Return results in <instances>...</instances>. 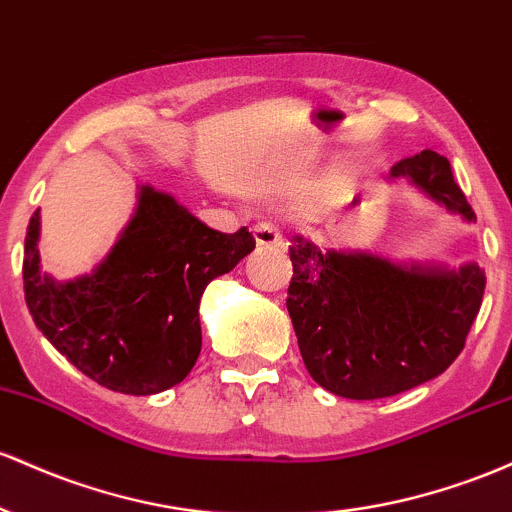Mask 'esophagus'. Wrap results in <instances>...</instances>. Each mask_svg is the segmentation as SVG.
<instances>
[{"label":"esophagus","mask_w":512,"mask_h":512,"mask_svg":"<svg viewBox=\"0 0 512 512\" xmlns=\"http://www.w3.org/2000/svg\"><path fill=\"white\" fill-rule=\"evenodd\" d=\"M254 239L258 246H280L283 244V234H280V229L271 225V222H261V225H256Z\"/></svg>","instance_id":"34e87169"}]
</instances>
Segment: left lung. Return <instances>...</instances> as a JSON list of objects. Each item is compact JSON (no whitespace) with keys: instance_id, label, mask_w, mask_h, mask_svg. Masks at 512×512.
Wrapping results in <instances>:
<instances>
[{"instance_id":"8db88e82","label":"left lung","mask_w":512,"mask_h":512,"mask_svg":"<svg viewBox=\"0 0 512 512\" xmlns=\"http://www.w3.org/2000/svg\"><path fill=\"white\" fill-rule=\"evenodd\" d=\"M392 179H409L435 203L474 222L450 162L426 152L401 159ZM287 312L312 380L346 399H384L433 380L455 363L479 314L486 275L394 263L363 251L290 246Z\"/></svg>"}]
</instances>
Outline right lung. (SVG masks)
Returning a JSON list of instances; mask_svg holds the SVG:
<instances>
[{
    "mask_svg": "<svg viewBox=\"0 0 512 512\" xmlns=\"http://www.w3.org/2000/svg\"><path fill=\"white\" fill-rule=\"evenodd\" d=\"M40 215L24 244L28 312L43 336L101 387L157 394L186 380L200 355L205 287L256 246L246 227L210 229L171 195L140 186L137 210L94 273L57 283L40 273Z\"/></svg>",
    "mask_w": 512,
    "mask_h": 512,
    "instance_id": "add662e5",
    "label": "right lung"
}]
</instances>
